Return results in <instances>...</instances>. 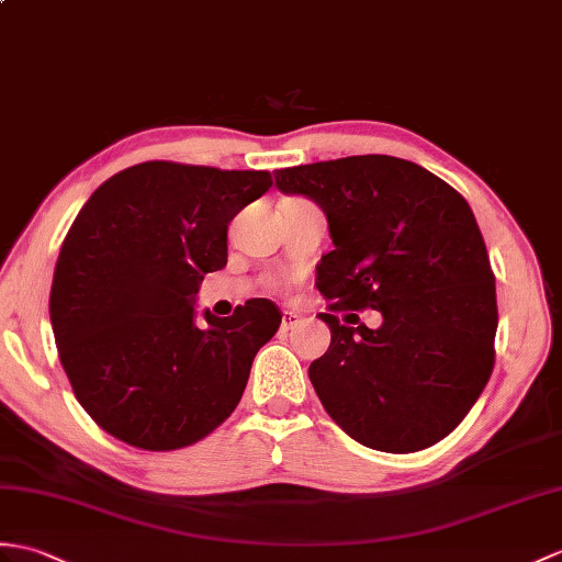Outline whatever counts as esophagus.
<instances>
[{
  "label": "esophagus",
  "mask_w": 562,
  "mask_h": 562,
  "mask_svg": "<svg viewBox=\"0 0 562 562\" xmlns=\"http://www.w3.org/2000/svg\"><path fill=\"white\" fill-rule=\"evenodd\" d=\"M299 323H302V316H299V313L282 311V330H294Z\"/></svg>",
  "instance_id": "1"
}]
</instances>
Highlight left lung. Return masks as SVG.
<instances>
[{"label":"left lung","instance_id":"8db88e82","mask_svg":"<svg viewBox=\"0 0 562 562\" xmlns=\"http://www.w3.org/2000/svg\"><path fill=\"white\" fill-rule=\"evenodd\" d=\"M276 187L316 201L335 246L316 268L333 337L308 367L325 412L373 450L436 446L474 407L495 359V278L472 207L390 155L276 169ZM363 307L382 311L381 329L358 323Z\"/></svg>","mask_w":562,"mask_h":562}]
</instances>
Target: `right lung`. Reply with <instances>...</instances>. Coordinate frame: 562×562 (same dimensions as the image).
Wrapping results in <instances>:
<instances>
[{
    "label": "right lung",
    "instance_id": "obj_1",
    "mask_svg": "<svg viewBox=\"0 0 562 562\" xmlns=\"http://www.w3.org/2000/svg\"><path fill=\"white\" fill-rule=\"evenodd\" d=\"M270 172L150 160L100 184L61 244L49 321L76 400L128 446H193L237 409L256 351L282 323L270 299L203 313L205 272L227 266V225Z\"/></svg>",
    "mask_w": 562,
    "mask_h": 562
}]
</instances>
